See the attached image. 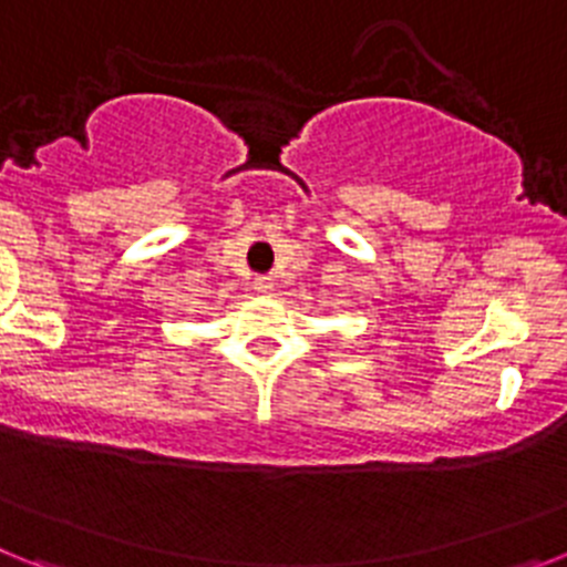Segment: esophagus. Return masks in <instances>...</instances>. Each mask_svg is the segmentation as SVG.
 I'll return each mask as SVG.
<instances>
[{"label": "esophagus", "mask_w": 567, "mask_h": 567, "mask_svg": "<svg viewBox=\"0 0 567 567\" xmlns=\"http://www.w3.org/2000/svg\"><path fill=\"white\" fill-rule=\"evenodd\" d=\"M252 287H255V292H260V295H267V292H272V278H269V275H258V278L252 280Z\"/></svg>", "instance_id": "34e87169"}]
</instances>
